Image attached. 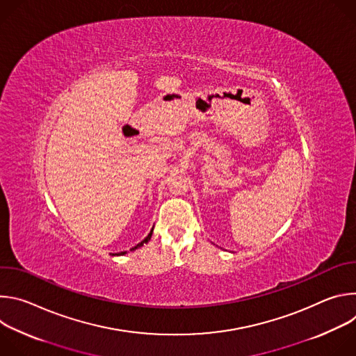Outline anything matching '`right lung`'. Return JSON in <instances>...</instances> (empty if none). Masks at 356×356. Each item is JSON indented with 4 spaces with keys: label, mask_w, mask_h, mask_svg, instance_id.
<instances>
[{
    "label": "right lung",
    "mask_w": 356,
    "mask_h": 356,
    "mask_svg": "<svg viewBox=\"0 0 356 356\" xmlns=\"http://www.w3.org/2000/svg\"><path fill=\"white\" fill-rule=\"evenodd\" d=\"M152 232H154V229H152V231H150V232L147 234V236H146V238H145V239H143L142 242H139V243H138L136 246H134V248H132V250H134V249H136V248H139V246H142L143 243H146V242H147V241L150 239V236H152ZM124 253H125V252H120V253H118V255H124Z\"/></svg>",
    "instance_id": "add662e5"
}]
</instances>
